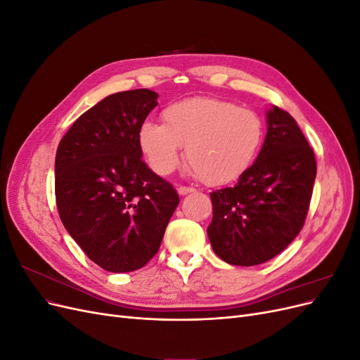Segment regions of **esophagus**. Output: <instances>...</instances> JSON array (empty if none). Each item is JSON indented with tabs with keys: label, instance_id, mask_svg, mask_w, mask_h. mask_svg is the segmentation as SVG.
Returning a JSON list of instances; mask_svg holds the SVG:
<instances>
[{
	"label": "esophagus",
	"instance_id": "34e87169",
	"mask_svg": "<svg viewBox=\"0 0 360 360\" xmlns=\"http://www.w3.org/2000/svg\"><path fill=\"white\" fill-rule=\"evenodd\" d=\"M177 192H179V195H188V193L195 192V189L193 188H188V186H179Z\"/></svg>",
	"mask_w": 360,
	"mask_h": 360
}]
</instances>
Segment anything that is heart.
Wrapping results in <instances>:
<instances>
[{
	"label": "heart",
	"instance_id": "b5f03b06",
	"mask_svg": "<svg viewBox=\"0 0 360 360\" xmlns=\"http://www.w3.org/2000/svg\"><path fill=\"white\" fill-rule=\"evenodd\" d=\"M162 124L144 122L138 146L148 167L168 176L184 148L188 165L209 186H222L252 167L264 141L261 117L216 97H191L165 108Z\"/></svg>",
	"mask_w": 360,
	"mask_h": 360
}]
</instances>
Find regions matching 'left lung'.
I'll return each mask as SVG.
<instances>
[{
  "label": "left lung",
  "instance_id": "1",
  "mask_svg": "<svg viewBox=\"0 0 360 360\" xmlns=\"http://www.w3.org/2000/svg\"><path fill=\"white\" fill-rule=\"evenodd\" d=\"M267 134L255 162L234 188L210 193L207 228L214 254L233 266L263 264L281 254L307 219L317 163L287 111L266 112Z\"/></svg>",
  "mask_w": 360,
  "mask_h": 360
}]
</instances>
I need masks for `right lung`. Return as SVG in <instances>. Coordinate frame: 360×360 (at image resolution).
<instances>
[{"instance_id": "right-lung-1", "label": "right lung", "mask_w": 360, "mask_h": 360, "mask_svg": "<svg viewBox=\"0 0 360 360\" xmlns=\"http://www.w3.org/2000/svg\"><path fill=\"white\" fill-rule=\"evenodd\" d=\"M158 97L147 89L105 97L76 120L57 148L61 222L86 257L114 274L138 270L156 255L180 202L138 146V129Z\"/></svg>"}]
</instances>
